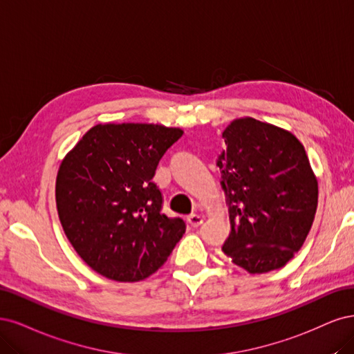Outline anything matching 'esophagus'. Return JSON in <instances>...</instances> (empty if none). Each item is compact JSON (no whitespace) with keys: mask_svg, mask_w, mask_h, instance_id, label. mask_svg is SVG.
I'll return each instance as SVG.
<instances>
[{"mask_svg":"<svg viewBox=\"0 0 354 354\" xmlns=\"http://www.w3.org/2000/svg\"><path fill=\"white\" fill-rule=\"evenodd\" d=\"M187 221H188V223L192 227H197V226H200L203 223V218H201V216H198V214H189L188 218H187Z\"/></svg>","mask_w":354,"mask_h":354,"instance_id":"1","label":"esophagus"}]
</instances>
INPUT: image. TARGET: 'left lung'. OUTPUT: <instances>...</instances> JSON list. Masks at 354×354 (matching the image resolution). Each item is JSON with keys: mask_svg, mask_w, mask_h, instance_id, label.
<instances>
[{"mask_svg": "<svg viewBox=\"0 0 354 354\" xmlns=\"http://www.w3.org/2000/svg\"><path fill=\"white\" fill-rule=\"evenodd\" d=\"M219 166L231 232L223 253L248 273L285 266L301 248L317 207V179L303 144L282 128L235 119Z\"/></svg>", "mask_w": 354, "mask_h": 354, "instance_id": "8db88e82", "label": "left lung"}]
</instances>
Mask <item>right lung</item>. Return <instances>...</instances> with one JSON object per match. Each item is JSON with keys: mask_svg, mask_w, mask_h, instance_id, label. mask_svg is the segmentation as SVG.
Segmentation results:
<instances>
[{"mask_svg": "<svg viewBox=\"0 0 354 354\" xmlns=\"http://www.w3.org/2000/svg\"><path fill=\"white\" fill-rule=\"evenodd\" d=\"M182 133L154 123H100L63 158L57 212L76 253L100 275L142 281L185 234L184 221L162 213V192L153 182Z\"/></svg>", "mask_w": 354, "mask_h": 354, "instance_id": "right-lung-1", "label": "right lung"}]
</instances>
